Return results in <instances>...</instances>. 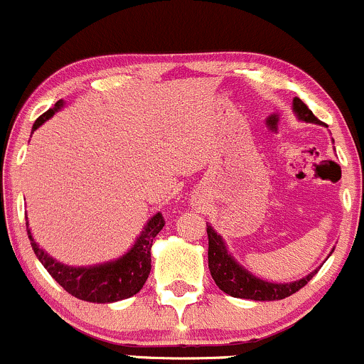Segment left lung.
<instances>
[{
	"label": "left lung",
	"instance_id": "8db88e82",
	"mask_svg": "<svg viewBox=\"0 0 364 364\" xmlns=\"http://www.w3.org/2000/svg\"><path fill=\"white\" fill-rule=\"evenodd\" d=\"M293 112L296 117H298V121L310 122V124H321L319 119L312 114V110L299 98L293 100ZM207 233L208 268L210 273H212V279L215 280L217 287L220 291L233 296V298L254 299V301H277V299H284L301 289L303 286H306L309 280L319 272V268H316L306 277L299 280H293V282H268V280L259 279L254 273H250L245 266L240 264L231 256L230 250H228L226 242H224L223 237L217 235V231L210 224H207Z\"/></svg>",
	"mask_w": 364,
	"mask_h": 364
}]
</instances>
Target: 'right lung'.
I'll use <instances>...</instances> for the list:
<instances>
[{
    "label": "right lung",
    "instance_id": "1",
    "mask_svg": "<svg viewBox=\"0 0 364 364\" xmlns=\"http://www.w3.org/2000/svg\"><path fill=\"white\" fill-rule=\"evenodd\" d=\"M63 107H65V101L59 100L50 110L40 115L33 124L31 134ZM26 226H28L29 242H31L36 257L63 289L68 291L75 298L84 299V301L114 303L131 298L144 287L145 280L149 279V273H151L152 242H154L157 233L163 230L164 219L157 212L147 220L141 233L134 240L133 247L124 256L95 266H70L59 263L35 242L31 230H29V223Z\"/></svg>",
    "mask_w": 364,
    "mask_h": 364
}]
</instances>
